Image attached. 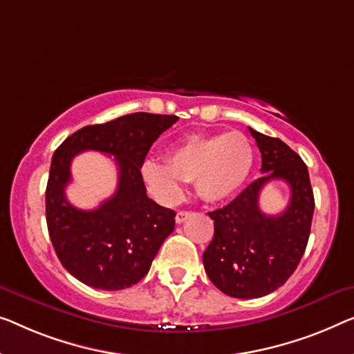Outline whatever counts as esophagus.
Here are the masks:
<instances>
[{
  "instance_id": "obj_1",
  "label": "esophagus",
  "mask_w": 354,
  "mask_h": 354,
  "mask_svg": "<svg viewBox=\"0 0 354 354\" xmlns=\"http://www.w3.org/2000/svg\"><path fill=\"white\" fill-rule=\"evenodd\" d=\"M189 217H192V212H189V211H178L177 215H176V222L177 223H183Z\"/></svg>"
}]
</instances>
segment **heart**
I'll use <instances>...</instances> for the list:
<instances>
[{"instance_id":"obj_1","label":"heart","mask_w":354,"mask_h":354,"mask_svg":"<svg viewBox=\"0 0 354 354\" xmlns=\"http://www.w3.org/2000/svg\"><path fill=\"white\" fill-rule=\"evenodd\" d=\"M254 150L241 132L188 136L166 153V165L148 160L142 165V178L165 203H177L183 183L194 180L199 196L223 201L233 196L248 178Z\"/></svg>"}]
</instances>
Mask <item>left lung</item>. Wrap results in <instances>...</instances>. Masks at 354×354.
Returning a JSON list of instances; mask_svg holds the SVG:
<instances>
[{
    "label": "left lung",
    "instance_id": "left-lung-1",
    "mask_svg": "<svg viewBox=\"0 0 354 354\" xmlns=\"http://www.w3.org/2000/svg\"><path fill=\"white\" fill-rule=\"evenodd\" d=\"M249 132L262 153L265 174L232 203L209 212L214 238L203 254L214 286L236 299H259L281 288L304 257L315 212L310 176L301 158L283 140ZM271 180L291 187L290 206L279 216L259 211L258 196Z\"/></svg>",
    "mask_w": 354,
    "mask_h": 354
}]
</instances>
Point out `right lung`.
Masks as SVG:
<instances>
[{"mask_svg":"<svg viewBox=\"0 0 354 354\" xmlns=\"http://www.w3.org/2000/svg\"><path fill=\"white\" fill-rule=\"evenodd\" d=\"M177 120L145 111L124 115L76 131L55 150L46 222L60 263L86 286L121 290L137 284L174 232L176 212L147 196L140 167L153 142ZM86 149L113 154L120 174L114 196L92 212L75 208L64 196L71 161Z\"/></svg>","mask_w":354,"mask_h":354,"instance_id":"add662e5","label":"right lung"}]
</instances>
